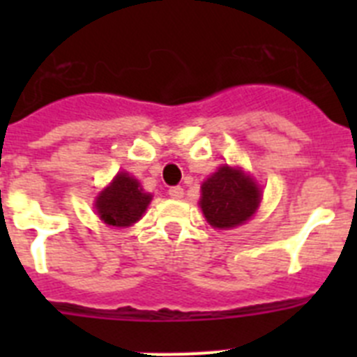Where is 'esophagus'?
Returning <instances> with one entry per match:
<instances>
[{
	"label": "esophagus",
	"mask_w": 357,
	"mask_h": 357,
	"mask_svg": "<svg viewBox=\"0 0 357 357\" xmlns=\"http://www.w3.org/2000/svg\"><path fill=\"white\" fill-rule=\"evenodd\" d=\"M168 195L172 198H182L184 197V189L181 185H173V188L168 189Z\"/></svg>",
	"instance_id": "1"
}]
</instances>
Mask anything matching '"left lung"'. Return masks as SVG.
I'll use <instances>...</instances> for the list:
<instances>
[{
  "mask_svg": "<svg viewBox=\"0 0 357 357\" xmlns=\"http://www.w3.org/2000/svg\"><path fill=\"white\" fill-rule=\"evenodd\" d=\"M259 202V188L238 168L222 166L202 184L200 207L207 222L218 229H230L247 222Z\"/></svg>",
  "mask_w": 357,
  "mask_h": 357,
  "instance_id": "1",
  "label": "left lung"
}]
</instances>
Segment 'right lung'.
<instances>
[{
	"mask_svg": "<svg viewBox=\"0 0 357 357\" xmlns=\"http://www.w3.org/2000/svg\"><path fill=\"white\" fill-rule=\"evenodd\" d=\"M151 195L144 193L139 182L119 173L112 184L102 191L96 200V209L103 222L112 227H128L141 218L150 204Z\"/></svg>",
	"mask_w": 357,
	"mask_h": 357,
	"instance_id": "obj_1",
	"label": "right lung"
}]
</instances>
